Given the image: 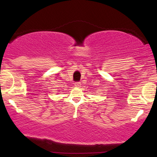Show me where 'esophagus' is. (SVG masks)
<instances>
[{"instance_id":"34e87169","label":"esophagus","mask_w":157,"mask_h":157,"mask_svg":"<svg viewBox=\"0 0 157 157\" xmlns=\"http://www.w3.org/2000/svg\"><path fill=\"white\" fill-rule=\"evenodd\" d=\"M74 86L77 88H79V87L81 86V83L80 82H76L74 83Z\"/></svg>"}]
</instances>
